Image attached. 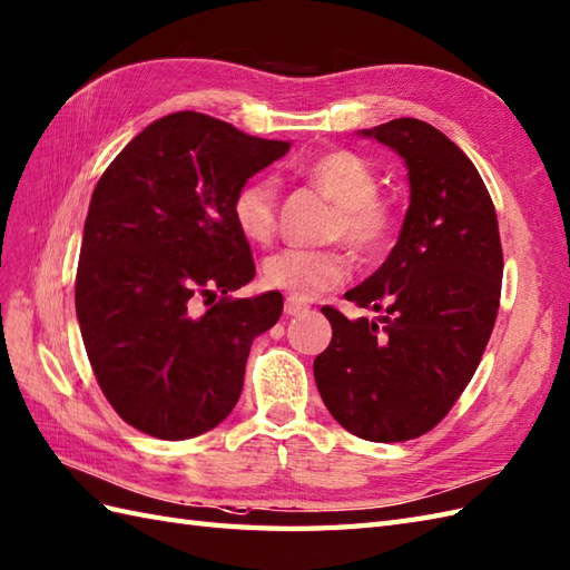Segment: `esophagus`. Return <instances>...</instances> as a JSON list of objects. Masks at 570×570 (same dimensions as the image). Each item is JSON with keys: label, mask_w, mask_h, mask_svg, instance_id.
I'll use <instances>...</instances> for the list:
<instances>
[{"label": "esophagus", "mask_w": 570, "mask_h": 570, "mask_svg": "<svg viewBox=\"0 0 570 570\" xmlns=\"http://www.w3.org/2000/svg\"><path fill=\"white\" fill-rule=\"evenodd\" d=\"M311 311V305H305V303H301V301H296V298H286V313L288 315H303V313H308Z\"/></svg>", "instance_id": "34e87169"}]
</instances>
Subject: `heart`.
<instances>
[{
  "mask_svg": "<svg viewBox=\"0 0 570 570\" xmlns=\"http://www.w3.org/2000/svg\"><path fill=\"white\" fill-rule=\"evenodd\" d=\"M320 193L327 195L334 207L330 236L342 238L354 253L373 257L383 253L397 233V209L377 193V175L368 160L348 149H332L311 158L303 166ZM279 189L269 178L247 180L230 212L238 230L250 243H269L276 230ZM348 274V259L340 247L313 250V247H284L267 257L262 276L272 288L286 291L291 298L308 301L323 291L337 288Z\"/></svg>",
  "mask_w": 570,
  "mask_h": 570,
  "instance_id": "1",
  "label": "heart"
}]
</instances>
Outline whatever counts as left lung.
<instances>
[{"instance_id": "8db88e82", "label": "left lung", "mask_w": 570, "mask_h": 570, "mask_svg": "<svg viewBox=\"0 0 570 570\" xmlns=\"http://www.w3.org/2000/svg\"><path fill=\"white\" fill-rule=\"evenodd\" d=\"M363 135L406 160L412 202L383 267L346 294L381 315L325 305L332 342L313 373L348 433L400 443L441 424L470 385L499 315L503 247L484 180L441 129L397 118Z\"/></svg>"}]
</instances>
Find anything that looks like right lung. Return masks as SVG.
<instances>
[{"label":"right lung","mask_w":570,"mask_h":570,"mask_svg":"<svg viewBox=\"0 0 570 570\" xmlns=\"http://www.w3.org/2000/svg\"><path fill=\"white\" fill-rule=\"evenodd\" d=\"M286 151V141L183 110L146 127L100 175L77 317L100 390L137 431L183 441L236 406L250 344L279 320L284 298L230 296L255 276L230 204Z\"/></svg>","instance_id":"1"}]
</instances>
